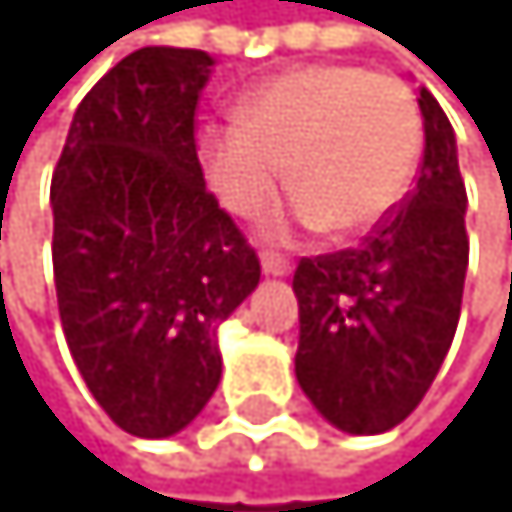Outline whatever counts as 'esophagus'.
I'll return each mask as SVG.
<instances>
[{"label": "esophagus", "instance_id": "34e87169", "mask_svg": "<svg viewBox=\"0 0 512 512\" xmlns=\"http://www.w3.org/2000/svg\"><path fill=\"white\" fill-rule=\"evenodd\" d=\"M262 272H266V275H288L291 272V262L282 253L266 250V253H262Z\"/></svg>", "mask_w": 512, "mask_h": 512}]
</instances>
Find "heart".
I'll use <instances>...</instances> for the list:
<instances>
[{
    "label": "heart",
    "instance_id": "heart-1",
    "mask_svg": "<svg viewBox=\"0 0 512 512\" xmlns=\"http://www.w3.org/2000/svg\"><path fill=\"white\" fill-rule=\"evenodd\" d=\"M420 111L401 79L362 66H298L240 102V121L211 127L205 166L224 205L253 217L288 185L272 234L323 227L365 234L397 208L420 163Z\"/></svg>",
    "mask_w": 512,
    "mask_h": 512
}]
</instances>
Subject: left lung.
I'll return each instance as SVG.
<instances>
[{"instance_id":"obj_1","label":"left lung","mask_w":512,"mask_h":512,"mask_svg":"<svg viewBox=\"0 0 512 512\" xmlns=\"http://www.w3.org/2000/svg\"><path fill=\"white\" fill-rule=\"evenodd\" d=\"M417 189L359 246L295 269V375L336 430L388 433L430 391L462 314L468 272L465 182L446 111L420 89Z\"/></svg>"}]
</instances>
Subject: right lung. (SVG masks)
Returning a JSON list of instances; mask_svg holds the SVG:
<instances>
[{"mask_svg":"<svg viewBox=\"0 0 512 512\" xmlns=\"http://www.w3.org/2000/svg\"><path fill=\"white\" fill-rule=\"evenodd\" d=\"M214 60L140 47L79 102L50 182L57 307L82 381L124 433L185 430L221 381L217 327L259 256L205 189L195 108Z\"/></svg>","mask_w":512,"mask_h":512,"instance_id":"right-lung-1","label":"right lung"}]
</instances>
